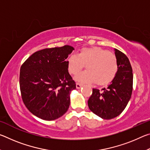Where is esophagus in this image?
<instances>
[{
  "label": "esophagus",
  "instance_id": "1",
  "mask_svg": "<svg viewBox=\"0 0 150 150\" xmlns=\"http://www.w3.org/2000/svg\"><path fill=\"white\" fill-rule=\"evenodd\" d=\"M81 87H82V84L77 83V84H76V87H77V88H80Z\"/></svg>",
  "mask_w": 150,
  "mask_h": 150
}]
</instances>
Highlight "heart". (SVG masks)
<instances>
[{
  "label": "heart",
  "instance_id": "1",
  "mask_svg": "<svg viewBox=\"0 0 150 150\" xmlns=\"http://www.w3.org/2000/svg\"><path fill=\"white\" fill-rule=\"evenodd\" d=\"M67 68L73 75H77L86 65L87 70L79 75L76 79L83 83L106 85L115 79L118 72V62L115 54L100 47H83L77 55L67 58Z\"/></svg>",
  "mask_w": 150,
  "mask_h": 150
}]
</instances>
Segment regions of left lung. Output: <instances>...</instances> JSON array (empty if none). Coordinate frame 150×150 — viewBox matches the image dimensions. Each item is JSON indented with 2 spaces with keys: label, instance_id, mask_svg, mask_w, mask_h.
Here are the masks:
<instances>
[{
  "label": "left lung",
  "instance_id": "8db88e82",
  "mask_svg": "<svg viewBox=\"0 0 150 150\" xmlns=\"http://www.w3.org/2000/svg\"><path fill=\"white\" fill-rule=\"evenodd\" d=\"M118 72L107 88L100 91L93 88L88 100L90 110L103 119H112L122 112L130 100L133 88L132 66L126 55L115 50Z\"/></svg>",
  "mask_w": 150,
  "mask_h": 150
}]
</instances>
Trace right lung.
<instances>
[{"mask_svg":"<svg viewBox=\"0 0 150 150\" xmlns=\"http://www.w3.org/2000/svg\"><path fill=\"white\" fill-rule=\"evenodd\" d=\"M73 50L66 45L38 51L20 67L22 100L37 117L54 120L69 108V94L76 84L68 72L66 59Z\"/></svg>","mask_w":150,"mask_h":150,"instance_id":"right-lung-1","label":"right lung"}]
</instances>
